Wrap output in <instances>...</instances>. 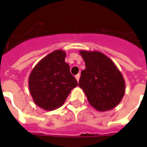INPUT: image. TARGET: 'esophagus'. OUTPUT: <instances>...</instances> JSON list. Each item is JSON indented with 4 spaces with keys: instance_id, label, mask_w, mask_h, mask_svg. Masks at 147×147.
<instances>
[{
    "instance_id": "34e87169",
    "label": "esophagus",
    "mask_w": 147,
    "mask_h": 147,
    "mask_svg": "<svg viewBox=\"0 0 147 147\" xmlns=\"http://www.w3.org/2000/svg\"><path fill=\"white\" fill-rule=\"evenodd\" d=\"M76 80H77V82H78V81H79V78H80V74H78V75H76Z\"/></svg>"
}]
</instances>
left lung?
<instances>
[{
	"mask_svg": "<svg viewBox=\"0 0 147 147\" xmlns=\"http://www.w3.org/2000/svg\"><path fill=\"white\" fill-rule=\"evenodd\" d=\"M85 62L78 85L91 106L107 111L121 102L125 93L122 74L110 58L98 51H79Z\"/></svg>",
	"mask_w": 147,
	"mask_h": 147,
	"instance_id": "obj_1",
	"label": "left lung"
}]
</instances>
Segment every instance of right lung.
<instances>
[{"mask_svg": "<svg viewBox=\"0 0 147 147\" xmlns=\"http://www.w3.org/2000/svg\"><path fill=\"white\" fill-rule=\"evenodd\" d=\"M65 59V51L55 50L40 60L29 76V89L33 101L46 111L61 107L78 85Z\"/></svg>", "mask_w": 147, "mask_h": 147, "instance_id": "add662e5", "label": "right lung"}]
</instances>
